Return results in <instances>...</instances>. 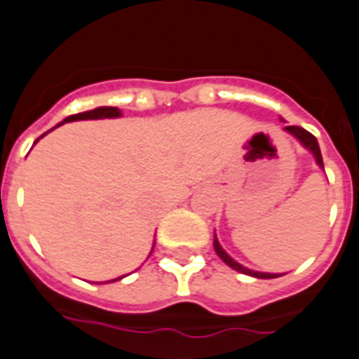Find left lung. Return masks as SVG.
<instances>
[{"mask_svg": "<svg viewBox=\"0 0 359 359\" xmlns=\"http://www.w3.org/2000/svg\"><path fill=\"white\" fill-rule=\"evenodd\" d=\"M285 131H287V133L293 135V137H297V139L300 140V144H302L304 148H308V150L311 151V154H313V157H315V161H317V165H319L320 168H325V163H323V156H320L319 142H317V139H315L313 135L309 133V131L304 130V128H298V126H285ZM213 246H215V252H217V256H219L220 259L224 261L226 265L231 266L233 271L243 272V274H248V276L261 278V280H271V278L282 276V274H271V272H257V271H252V269H246V266H243V265H241V263H237V261H235L233 257H229L228 254H226V252H224V248L220 246L219 239H217V235H215Z\"/></svg>", "mask_w": 359, "mask_h": 359, "instance_id": "left-lung-1", "label": "left lung"}]
</instances>
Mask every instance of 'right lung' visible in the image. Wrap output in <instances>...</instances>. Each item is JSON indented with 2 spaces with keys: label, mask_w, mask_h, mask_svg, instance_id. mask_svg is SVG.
Masks as SVG:
<instances>
[{
  "label": "right lung",
  "mask_w": 359,
  "mask_h": 359,
  "mask_svg": "<svg viewBox=\"0 0 359 359\" xmlns=\"http://www.w3.org/2000/svg\"><path fill=\"white\" fill-rule=\"evenodd\" d=\"M116 116H120V109L118 107H96L93 109V111H85V113H77V114H72V116H68V118H65L59 126H62L65 122H74V120H98V118H116ZM59 126H55V128H59ZM53 128V130H55ZM44 137V135H42ZM39 140V139H36ZM124 278V276H122ZM116 280H120V278H116ZM116 280H111V282H116Z\"/></svg>",
  "instance_id": "add662e5"
}]
</instances>
